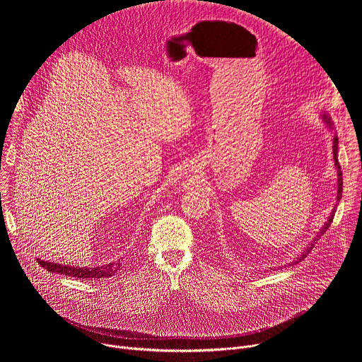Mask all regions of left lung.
<instances>
[{"label": "left lung", "mask_w": 362, "mask_h": 362, "mask_svg": "<svg viewBox=\"0 0 362 362\" xmlns=\"http://www.w3.org/2000/svg\"><path fill=\"white\" fill-rule=\"evenodd\" d=\"M322 117H324V120L328 123V126L331 127L332 124H331V119H329V116L324 113V115H322ZM332 150H334V160H335V168H337V173H338V193H337V202H339V200H341V196H342V170H341V166H339V162H338V137H337V136L334 137ZM334 214H335V211H332V212H331V216H329L328 222H327V223L322 226L321 232L317 235V238L313 240V243H311V245L306 246V247L303 249V252L300 253V256H299V257H296V261H295L293 264H298V262L303 261L305 257H306V255L313 250V247H314L315 242H317V240L321 238V235H324V233L327 232V229L331 226V223H332V219H334Z\"/></svg>", "instance_id": "8db88e82"}]
</instances>
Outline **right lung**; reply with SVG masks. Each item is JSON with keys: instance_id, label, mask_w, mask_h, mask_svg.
<instances>
[{"instance_id": "add662e5", "label": "right lung", "mask_w": 362, "mask_h": 362, "mask_svg": "<svg viewBox=\"0 0 362 362\" xmlns=\"http://www.w3.org/2000/svg\"><path fill=\"white\" fill-rule=\"evenodd\" d=\"M37 261L48 272L62 274V275L77 278V279L109 278V276L115 275L120 268V264H109V265L95 267V268H77V267H69V265H60V264H51V262L41 261V259H37Z\"/></svg>"}]
</instances>
